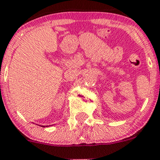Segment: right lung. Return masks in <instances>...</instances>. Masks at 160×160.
Returning <instances> with one entry per match:
<instances>
[{
	"label": "right lung",
	"instance_id": "obj_1",
	"mask_svg": "<svg viewBox=\"0 0 160 160\" xmlns=\"http://www.w3.org/2000/svg\"><path fill=\"white\" fill-rule=\"evenodd\" d=\"M46 127H49V126H46Z\"/></svg>",
	"mask_w": 160,
	"mask_h": 160
}]
</instances>
